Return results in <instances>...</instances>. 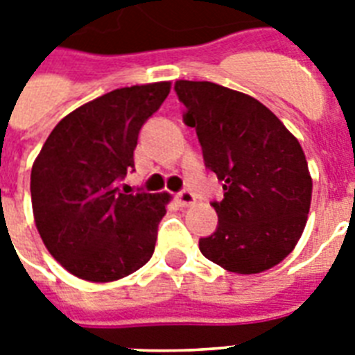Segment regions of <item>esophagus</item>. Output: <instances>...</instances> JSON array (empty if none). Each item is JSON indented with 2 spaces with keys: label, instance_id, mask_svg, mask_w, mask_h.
I'll list each match as a JSON object with an SVG mask.
<instances>
[{
  "label": "esophagus",
  "instance_id": "34e87169",
  "mask_svg": "<svg viewBox=\"0 0 355 355\" xmlns=\"http://www.w3.org/2000/svg\"><path fill=\"white\" fill-rule=\"evenodd\" d=\"M177 200L178 205L184 206V208H188V206H193L195 205V195L189 191V189H184V191H180V193H177Z\"/></svg>",
  "mask_w": 355,
  "mask_h": 355
}]
</instances>
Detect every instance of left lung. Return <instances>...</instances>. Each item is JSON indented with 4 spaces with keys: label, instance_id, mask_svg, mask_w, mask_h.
Listing matches in <instances>:
<instances>
[{
    "label": "left lung",
    "instance_id": "1",
    "mask_svg": "<svg viewBox=\"0 0 355 355\" xmlns=\"http://www.w3.org/2000/svg\"><path fill=\"white\" fill-rule=\"evenodd\" d=\"M184 123L197 130L205 166L223 182L216 232L199 248L237 275L275 267L304 232L311 177L298 139L258 99L208 80H177Z\"/></svg>",
    "mask_w": 355,
    "mask_h": 355
}]
</instances>
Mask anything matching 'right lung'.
I'll use <instances>...</instances> for the list:
<instances>
[{
  "label": "right lung",
  "mask_w": 355,
  "mask_h": 355,
  "mask_svg": "<svg viewBox=\"0 0 355 355\" xmlns=\"http://www.w3.org/2000/svg\"><path fill=\"white\" fill-rule=\"evenodd\" d=\"M171 83L108 92L60 119L36 156L31 200L53 258L77 278L114 282L155 252L167 193H121L134 167L139 128L160 108Z\"/></svg>",
  "instance_id": "right-lung-1"
}]
</instances>
